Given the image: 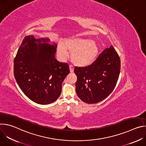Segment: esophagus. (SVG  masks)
<instances>
[{
	"label": "esophagus",
	"mask_w": 146,
	"mask_h": 146,
	"mask_svg": "<svg viewBox=\"0 0 146 146\" xmlns=\"http://www.w3.org/2000/svg\"><path fill=\"white\" fill-rule=\"evenodd\" d=\"M69 70H70V73H73L74 72V68L73 66H72V65L69 66Z\"/></svg>",
	"instance_id": "34e87169"
}]
</instances>
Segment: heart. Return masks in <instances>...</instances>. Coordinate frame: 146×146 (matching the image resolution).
Returning <instances> with one entry per match:
<instances>
[{
  "label": "heart",
  "mask_w": 146,
  "mask_h": 146,
  "mask_svg": "<svg viewBox=\"0 0 146 146\" xmlns=\"http://www.w3.org/2000/svg\"><path fill=\"white\" fill-rule=\"evenodd\" d=\"M71 53V60L78 66L84 67L91 65L96 60L99 52V46L95 41L89 38H69L66 39L64 45L59 44L57 52L62 59Z\"/></svg>",
  "instance_id": "b5f03b06"
}]
</instances>
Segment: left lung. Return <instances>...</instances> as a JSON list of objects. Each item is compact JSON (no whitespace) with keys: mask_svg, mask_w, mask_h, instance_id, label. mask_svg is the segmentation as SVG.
<instances>
[{"mask_svg":"<svg viewBox=\"0 0 146 146\" xmlns=\"http://www.w3.org/2000/svg\"><path fill=\"white\" fill-rule=\"evenodd\" d=\"M120 68V58L113 46L104 50L91 65L75 67L76 90L79 98L90 104L106 98L116 86Z\"/></svg>","mask_w":146,"mask_h":146,"instance_id":"8db88e82","label":"left lung"}]
</instances>
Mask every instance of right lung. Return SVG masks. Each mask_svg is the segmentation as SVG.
<instances>
[{"label": "right lung", "instance_id": "obj_1", "mask_svg": "<svg viewBox=\"0 0 146 146\" xmlns=\"http://www.w3.org/2000/svg\"><path fill=\"white\" fill-rule=\"evenodd\" d=\"M49 41L48 38L26 36L14 60L18 85L29 99L40 105L51 103L59 98L62 83L70 72L68 64L55 59L56 44H49Z\"/></svg>", "mask_w": 146, "mask_h": 146}]
</instances>
